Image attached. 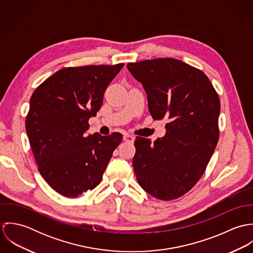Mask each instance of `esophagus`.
Instances as JSON below:
<instances>
[{"label": "esophagus", "instance_id": "esophagus-1", "mask_svg": "<svg viewBox=\"0 0 253 253\" xmlns=\"http://www.w3.org/2000/svg\"><path fill=\"white\" fill-rule=\"evenodd\" d=\"M124 140L126 141V142H133L134 136H133V135H130V134H128V133H126V134L124 135Z\"/></svg>", "mask_w": 253, "mask_h": 253}]
</instances>
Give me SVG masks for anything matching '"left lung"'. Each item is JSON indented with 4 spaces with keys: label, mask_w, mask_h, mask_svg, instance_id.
I'll list each match as a JSON object with an SVG mask.
<instances>
[{
    "label": "left lung",
    "mask_w": 253,
    "mask_h": 253,
    "mask_svg": "<svg viewBox=\"0 0 253 253\" xmlns=\"http://www.w3.org/2000/svg\"><path fill=\"white\" fill-rule=\"evenodd\" d=\"M142 84L154 120L166 119V135L154 143L137 136L133 169L151 196L170 201L204 174L219 138L220 100L206 74L174 58L128 63Z\"/></svg>",
    "instance_id": "left-lung-1"
}]
</instances>
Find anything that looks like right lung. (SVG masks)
<instances>
[{"instance_id": "right-lung-1", "label": "right lung", "mask_w": 253, "mask_h": 253, "mask_svg": "<svg viewBox=\"0 0 253 253\" xmlns=\"http://www.w3.org/2000/svg\"><path fill=\"white\" fill-rule=\"evenodd\" d=\"M125 64L63 68L30 99L25 126L39 171L60 195L76 198L95 188L123 135L86 134L104 92Z\"/></svg>"}]
</instances>
